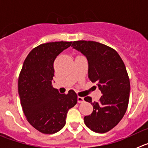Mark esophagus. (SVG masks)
<instances>
[{"label": "esophagus", "instance_id": "esophagus-1", "mask_svg": "<svg viewBox=\"0 0 148 148\" xmlns=\"http://www.w3.org/2000/svg\"><path fill=\"white\" fill-rule=\"evenodd\" d=\"M78 103H83L84 101V98L82 97H80V96H78Z\"/></svg>", "mask_w": 148, "mask_h": 148}]
</instances>
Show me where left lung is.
Listing matches in <instances>:
<instances>
[{"instance_id": "1", "label": "left lung", "mask_w": 148, "mask_h": 148, "mask_svg": "<svg viewBox=\"0 0 148 148\" xmlns=\"http://www.w3.org/2000/svg\"><path fill=\"white\" fill-rule=\"evenodd\" d=\"M72 47L87 58L89 78L97 83L102 93L99 102L84 98L93 106L92 113L84 116V123L95 133L108 132L121 121L129 102L130 79L125 64L115 49L99 42L77 40Z\"/></svg>"}]
</instances>
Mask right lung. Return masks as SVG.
<instances>
[{"label":"right lung","mask_w":148,"mask_h":148,"mask_svg":"<svg viewBox=\"0 0 148 148\" xmlns=\"http://www.w3.org/2000/svg\"><path fill=\"white\" fill-rule=\"evenodd\" d=\"M72 42L56 41L40 44L28 54L18 78V93L27 121L45 134L61 130L66 124L68 110L77 103V95L70 90L59 93L52 85L54 61Z\"/></svg>","instance_id":"right-lung-1"}]
</instances>
